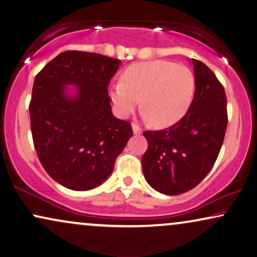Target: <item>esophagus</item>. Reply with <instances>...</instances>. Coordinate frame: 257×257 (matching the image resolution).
Masks as SVG:
<instances>
[{
	"mask_svg": "<svg viewBox=\"0 0 257 257\" xmlns=\"http://www.w3.org/2000/svg\"><path fill=\"white\" fill-rule=\"evenodd\" d=\"M132 128H133V133H134L135 135H140L142 133V129L140 128L138 124H133Z\"/></svg>",
	"mask_w": 257,
	"mask_h": 257,
	"instance_id": "obj_1",
	"label": "esophagus"
}]
</instances>
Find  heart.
Returning <instances> with one entry per match:
<instances>
[{
    "label": "heart",
    "instance_id": "b5f03b06",
    "mask_svg": "<svg viewBox=\"0 0 257 257\" xmlns=\"http://www.w3.org/2000/svg\"><path fill=\"white\" fill-rule=\"evenodd\" d=\"M194 93L193 71L162 60L132 64L123 71L122 81L110 87V97L119 116L128 117L141 100L143 117L159 128L179 122L189 109Z\"/></svg>",
    "mask_w": 257,
    "mask_h": 257
}]
</instances>
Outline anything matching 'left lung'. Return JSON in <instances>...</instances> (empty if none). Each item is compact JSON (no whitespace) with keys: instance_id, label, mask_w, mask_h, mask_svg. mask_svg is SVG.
I'll return each mask as SVG.
<instances>
[{"instance_id":"obj_1","label":"left lung","mask_w":257,"mask_h":257,"mask_svg":"<svg viewBox=\"0 0 257 257\" xmlns=\"http://www.w3.org/2000/svg\"><path fill=\"white\" fill-rule=\"evenodd\" d=\"M195 94L187 114L169 128L145 132L148 149L142 156L147 182L164 195L193 189L213 168L227 129V97L215 74L191 59Z\"/></svg>"}]
</instances>
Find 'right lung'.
<instances>
[{
	"label": "right lung",
	"instance_id": "obj_1",
	"mask_svg": "<svg viewBox=\"0 0 257 257\" xmlns=\"http://www.w3.org/2000/svg\"><path fill=\"white\" fill-rule=\"evenodd\" d=\"M119 64L100 54L64 51L34 81V146L46 172L68 189L90 190L103 183L133 136L131 123L112 115L108 96Z\"/></svg>",
	"mask_w": 257,
	"mask_h": 257
}]
</instances>
